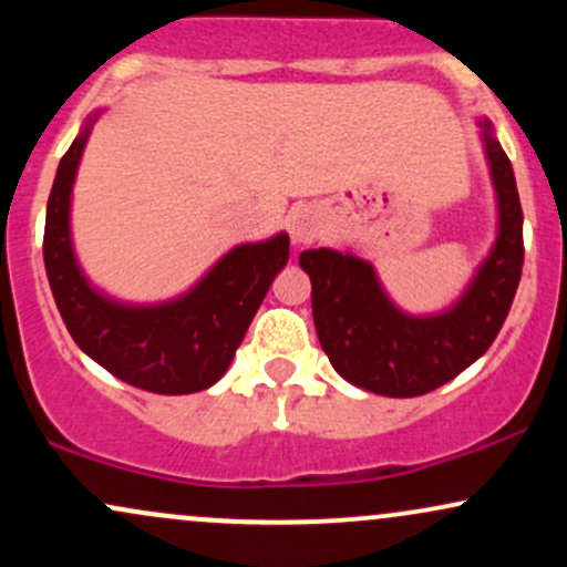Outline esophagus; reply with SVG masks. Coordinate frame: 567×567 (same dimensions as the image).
Masks as SVG:
<instances>
[{
  "label": "esophagus",
  "instance_id": "1",
  "mask_svg": "<svg viewBox=\"0 0 567 567\" xmlns=\"http://www.w3.org/2000/svg\"><path fill=\"white\" fill-rule=\"evenodd\" d=\"M290 226V239L292 245H311L320 237L324 229V216L317 207H301V210H292L288 218Z\"/></svg>",
  "mask_w": 567,
  "mask_h": 567
}]
</instances>
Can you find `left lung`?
I'll return each mask as SVG.
<instances>
[{
	"label": "left lung",
	"mask_w": 567,
	"mask_h": 567,
	"mask_svg": "<svg viewBox=\"0 0 567 567\" xmlns=\"http://www.w3.org/2000/svg\"><path fill=\"white\" fill-rule=\"evenodd\" d=\"M483 146L496 192V243L464 292L434 315H408L383 290L373 264L333 247L303 250L311 315L330 365L341 379L383 396H419L453 381L485 354L509 315L523 275V207L512 162L493 125Z\"/></svg>",
	"instance_id": "obj_1"
}]
</instances>
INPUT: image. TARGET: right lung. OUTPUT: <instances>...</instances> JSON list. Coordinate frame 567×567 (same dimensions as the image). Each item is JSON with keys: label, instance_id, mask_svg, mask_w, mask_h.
Segmentation results:
<instances>
[{"label": "right lung", "instance_id": "1", "mask_svg": "<svg viewBox=\"0 0 567 567\" xmlns=\"http://www.w3.org/2000/svg\"><path fill=\"white\" fill-rule=\"evenodd\" d=\"M101 112L87 116L58 165L44 220V269L71 338L90 360L130 386L194 394L231 365L271 282L290 256L285 231L220 256L184 296L162 303L116 301L84 277L71 243V192Z\"/></svg>", "mask_w": 567, "mask_h": 567}]
</instances>
